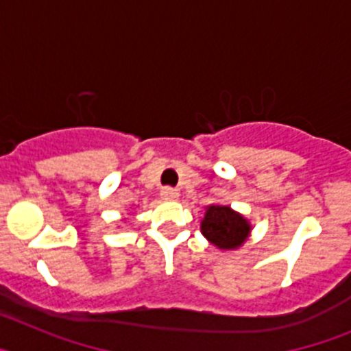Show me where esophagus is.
Returning <instances> with one entry per match:
<instances>
[{
  "label": "esophagus",
  "instance_id": "esophagus-1",
  "mask_svg": "<svg viewBox=\"0 0 351 351\" xmlns=\"http://www.w3.org/2000/svg\"><path fill=\"white\" fill-rule=\"evenodd\" d=\"M161 198H165V200H176L179 197V191L172 186H165V188H161Z\"/></svg>",
  "mask_w": 351,
  "mask_h": 351
}]
</instances>
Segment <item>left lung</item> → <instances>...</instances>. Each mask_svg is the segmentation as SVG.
Segmentation results:
<instances>
[{"label":"left lung","instance_id":"obj_1","mask_svg":"<svg viewBox=\"0 0 351 351\" xmlns=\"http://www.w3.org/2000/svg\"><path fill=\"white\" fill-rule=\"evenodd\" d=\"M202 234L219 250H234L246 241L250 225L226 206H210L202 221Z\"/></svg>","mask_w":351,"mask_h":351}]
</instances>
